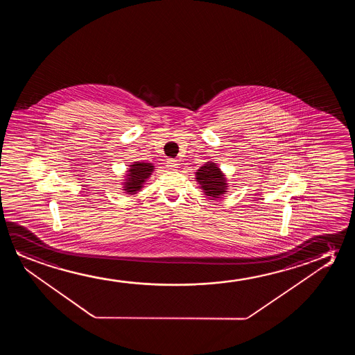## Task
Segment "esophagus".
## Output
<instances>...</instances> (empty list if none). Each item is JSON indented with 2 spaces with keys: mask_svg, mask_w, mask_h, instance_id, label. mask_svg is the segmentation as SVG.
<instances>
[{
  "mask_svg": "<svg viewBox=\"0 0 355 355\" xmlns=\"http://www.w3.org/2000/svg\"><path fill=\"white\" fill-rule=\"evenodd\" d=\"M178 161L175 160V159H168L167 160V168H170V170H177L178 168Z\"/></svg>",
  "mask_w": 355,
  "mask_h": 355,
  "instance_id": "obj_1",
  "label": "esophagus"
}]
</instances>
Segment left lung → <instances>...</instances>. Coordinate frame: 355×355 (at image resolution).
Wrapping results in <instances>:
<instances>
[{"label":"left lung","mask_w":355,"mask_h":355,"mask_svg":"<svg viewBox=\"0 0 355 355\" xmlns=\"http://www.w3.org/2000/svg\"><path fill=\"white\" fill-rule=\"evenodd\" d=\"M200 189L211 199H220L228 191V180L217 164L207 161L195 172Z\"/></svg>","instance_id":"left-lung-1"}]
</instances>
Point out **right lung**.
<instances>
[{
    "label": "right lung",
    "instance_id": "add662e5",
    "mask_svg": "<svg viewBox=\"0 0 355 355\" xmlns=\"http://www.w3.org/2000/svg\"><path fill=\"white\" fill-rule=\"evenodd\" d=\"M154 172V165L150 162H133L128 165L126 173L123 175L125 180L122 182V190L127 195L138 194L141 188L146 184V180L150 178L151 173Z\"/></svg>",
    "mask_w": 355,
    "mask_h": 355
}]
</instances>
